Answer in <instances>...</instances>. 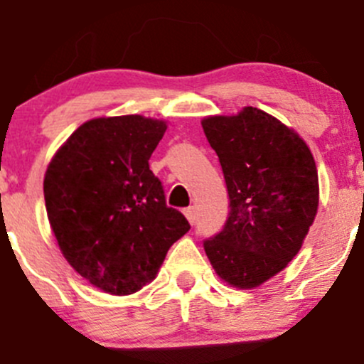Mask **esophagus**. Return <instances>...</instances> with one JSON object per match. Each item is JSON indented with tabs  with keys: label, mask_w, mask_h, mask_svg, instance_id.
Segmentation results:
<instances>
[{
	"label": "esophagus",
	"mask_w": 364,
	"mask_h": 364,
	"mask_svg": "<svg viewBox=\"0 0 364 364\" xmlns=\"http://www.w3.org/2000/svg\"><path fill=\"white\" fill-rule=\"evenodd\" d=\"M183 213H185V217L188 218V222H190V224H193V222H196V210H193L192 206H190V208H186V210L183 211Z\"/></svg>",
	"instance_id": "obj_1"
}]
</instances>
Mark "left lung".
<instances>
[{"mask_svg": "<svg viewBox=\"0 0 364 364\" xmlns=\"http://www.w3.org/2000/svg\"><path fill=\"white\" fill-rule=\"evenodd\" d=\"M200 124L222 165L231 208L204 250L222 281L256 288L297 256L315 220V158L294 129L257 108L211 115Z\"/></svg>", "mask_w": 364, "mask_h": 364, "instance_id": "obj_1", "label": "left lung"}]
</instances>
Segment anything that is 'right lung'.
<instances>
[{"label": "right lung", "instance_id": "1", "mask_svg": "<svg viewBox=\"0 0 364 364\" xmlns=\"http://www.w3.org/2000/svg\"><path fill=\"white\" fill-rule=\"evenodd\" d=\"M165 129V121L144 115L92 119L65 140L46 171V210L60 250L107 294L142 290L190 229L185 215L167 206L149 168Z\"/></svg>", "mask_w": 364, "mask_h": 364}]
</instances>
